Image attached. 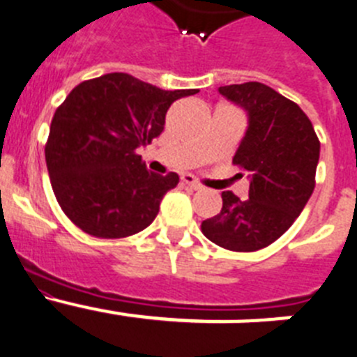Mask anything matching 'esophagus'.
I'll list each match as a JSON object with an SVG mask.
<instances>
[{"label":"esophagus","mask_w":357,"mask_h":357,"mask_svg":"<svg viewBox=\"0 0 357 357\" xmlns=\"http://www.w3.org/2000/svg\"><path fill=\"white\" fill-rule=\"evenodd\" d=\"M181 181L185 183V185H188V187H190L192 190H199V188H201V183L197 181V179L194 178V176H192V174H183L181 176Z\"/></svg>","instance_id":"1"}]
</instances>
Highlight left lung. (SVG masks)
<instances>
[{
  "mask_svg": "<svg viewBox=\"0 0 357 357\" xmlns=\"http://www.w3.org/2000/svg\"><path fill=\"white\" fill-rule=\"evenodd\" d=\"M219 93L246 111L248 129L234 163L248 172V199L222 192V208L201 231L231 252H257L289 230L314 190L320 142L307 114L260 82L221 86Z\"/></svg>",
  "mask_w": 357,
  "mask_h": 357,
  "instance_id": "8db88e82",
  "label": "left lung"
}]
</instances>
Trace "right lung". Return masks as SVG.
Masks as SVG:
<instances>
[{"mask_svg": "<svg viewBox=\"0 0 357 357\" xmlns=\"http://www.w3.org/2000/svg\"><path fill=\"white\" fill-rule=\"evenodd\" d=\"M197 89L167 91L127 73L80 82L54 114L45 147L50 181L63 212L102 238L145 230L179 183L149 172L136 151L161 135L170 104Z\"/></svg>", "mask_w": 357, "mask_h": 357, "instance_id": "1", "label": "right lung"}]
</instances>
